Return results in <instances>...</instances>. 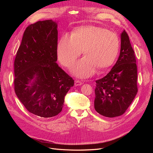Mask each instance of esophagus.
Masks as SVG:
<instances>
[{"label": "esophagus", "mask_w": 153, "mask_h": 153, "mask_svg": "<svg viewBox=\"0 0 153 153\" xmlns=\"http://www.w3.org/2000/svg\"><path fill=\"white\" fill-rule=\"evenodd\" d=\"M82 84V82H81V81H80V80H76L75 81V85H76V86H78V85H81Z\"/></svg>", "instance_id": "34e87169"}]
</instances>
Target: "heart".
Here are the masks:
<instances>
[{
    "mask_svg": "<svg viewBox=\"0 0 153 153\" xmlns=\"http://www.w3.org/2000/svg\"><path fill=\"white\" fill-rule=\"evenodd\" d=\"M120 39L115 32L94 25L78 27L71 37L63 35L57 45V57L61 63L71 67L83 53L85 57L72 69L80 78L92 76L96 71L110 67L116 60L120 50Z\"/></svg>",
    "mask_w": 153,
    "mask_h": 153,
    "instance_id": "obj_1",
    "label": "heart"
}]
</instances>
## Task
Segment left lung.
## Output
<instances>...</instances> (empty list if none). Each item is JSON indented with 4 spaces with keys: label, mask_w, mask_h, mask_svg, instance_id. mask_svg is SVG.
<instances>
[{
    "label": "left lung",
    "mask_w": 153,
    "mask_h": 153,
    "mask_svg": "<svg viewBox=\"0 0 153 153\" xmlns=\"http://www.w3.org/2000/svg\"><path fill=\"white\" fill-rule=\"evenodd\" d=\"M121 37V51L117 61L107 75L96 81L94 108L107 117L124 114L138 92L135 53L125 30Z\"/></svg>",
    "instance_id": "left-lung-1"
}]
</instances>
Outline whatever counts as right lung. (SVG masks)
I'll return each instance as SVG.
<instances>
[{
  "instance_id": "obj_1",
  "label": "right lung",
  "mask_w": 153,
  "mask_h": 153,
  "mask_svg": "<svg viewBox=\"0 0 153 153\" xmlns=\"http://www.w3.org/2000/svg\"><path fill=\"white\" fill-rule=\"evenodd\" d=\"M57 28L52 20L29 25L14 62L15 93L29 112L41 117L61 112L64 97L74 85L73 78L56 63Z\"/></svg>"
}]
</instances>
